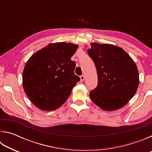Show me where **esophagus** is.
I'll use <instances>...</instances> for the list:
<instances>
[{"label":"esophagus","instance_id":"1","mask_svg":"<svg viewBox=\"0 0 152 152\" xmlns=\"http://www.w3.org/2000/svg\"><path fill=\"white\" fill-rule=\"evenodd\" d=\"M80 78V81L81 82H83L84 80V78H85V77H84V75H81Z\"/></svg>","mask_w":152,"mask_h":152}]
</instances>
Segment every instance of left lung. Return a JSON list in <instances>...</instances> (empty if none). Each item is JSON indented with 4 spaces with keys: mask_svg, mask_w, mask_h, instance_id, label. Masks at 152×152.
Returning a JSON list of instances; mask_svg holds the SVG:
<instances>
[{
    "mask_svg": "<svg viewBox=\"0 0 152 152\" xmlns=\"http://www.w3.org/2000/svg\"><path fill=\"white\" fill-rule=\"evenodd\" d=\"M88 56L96 68L98 84L90 92L91 101L105 110H115L127 103L139 85L136 64L122 48L111 44L91 43Z\"/></svg>",
    "mask_w": 152,
    "mask_h": 152,
    "instance_id": "left-lung-1",
    "label": "left lung"
}]
</instances>
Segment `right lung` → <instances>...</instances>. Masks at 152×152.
I'll use <instances>...</instances> for the list:
<instances>
[{
	"instance_id": "right-lung-1",
	"label": "right lung",
	"mask_w": 152,
	"mask_h": 152,
	"mask_svg": "<svg viewBox=\"0 0 152 152\" xmlns=\"http://www.w3.org/2000/svg\"><path fill=\"white\" fill-rule=\"evenodd\" d=\"M78 46L71 43H51L27 61L23 73L24 91L33 104L43 110H53L68 99L80 81L71 58Z\"/></svg>"
}]
</instances>
